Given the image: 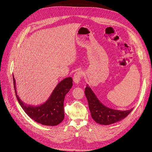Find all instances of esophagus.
Returning a JSON list of instances; mask_svg holds the SVG:
<instances>
[{
    "label": "esophagus",
    "instance_id": "obj_1",
    "mask_svg": "<svg viewBox=\"0 0 152 152\" xmlns=\"http://www.w3.org/2000/svg\"><path fill=\"white\" fill-rule=\"evenodd\" d=\"M82 76V72L81 71L76 72L73 76V81L76 84H78L81 80V77Z\"/></svg>",
    "mask_w": 152,
    "mask_h": 152
}]
</instances>
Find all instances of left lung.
I'll return each mask as SVG.
<instances>
[{"label": "left lung", "mask_w": 152, "mask_h": 152, "mask_svg": "<svg viewBox=\"0 0 152 152\" xmlns=\"http://www.w3.org/2000/svg\"><path fill=\"white\" fill-rule=\"evenodd\" d=\"M85 94L93 119L100 124L109 125L119 121L127 117L134 109L120 111L107 107L97 99L88 85H86Z\"/></svg>", "instance_id": "left-lung-1"}]
</instances>
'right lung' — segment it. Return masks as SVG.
Returning a JSON list of instances; mask_svg holds the SVG:
<instances>
[{
    "label": "right lung",
    "instance_id": "1",
    "mask_svg": "<svg viewBox=\"0 0 152 152\" xmlns=\"http://www.w3.org/2000/svg\"><path fill=\"white\" fill-rule=\"evenodd\" d=\"M13 83L15 93L19 104L28 115L35 121L45 126H56L64 118V101L65 96L73 85L71 77L64 79L56 85L49 99L38 106L27 104L17 95L16 82L14 75Z\"/></svg>",
    "mask_w": 152,
    "mask_h": 152
}]
</instances>
